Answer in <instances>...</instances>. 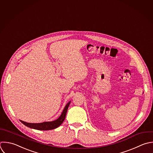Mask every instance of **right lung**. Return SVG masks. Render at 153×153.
<instances>
[{
  "label": "right lung",
  "instance_id": "add662e5",
  "mask_svg": "<svg viewBox=\"0 0 153 153\" xmlns=\"http://www.w3.org/2000/svg\"><path fill=\"white\" fill-rule=\"evenodd\" d=\"M70 102H71V101L68 102L67 104V105L64 107V108L61 113V115L59 116V117L58 119H57L56 120H55L54 121L45 122L39 123H27V122H24L22 120H20V121L25 126H26L28 128H32V129H37V130L48 131V130L54 129L59 127L64 121L65 116L67 114V111L68 108L70 104Z\"/></svg>",
  "mask_w": 153,
  "mask_h": 153
}]
</instances>
